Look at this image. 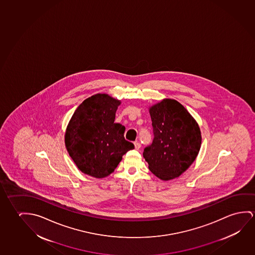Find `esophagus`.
Segmentation results:
<instances>
[{
    "label": "esophagus",
    "mask_w": 255,
    "mask_h": 255,
    "mask_svg": "<svg viewBox=\"0 0 255 255\" xmlns=\"http://www.w3.org/2000/svg\"><path fill=\"white\" fill-rule=\"evenodd\" d=\"M134 145H135V149L136 150H138V149L140 148V144L137 141L134 142Z\"/></svg>",
    "instance_id": "34e87169"
}]
</instances>
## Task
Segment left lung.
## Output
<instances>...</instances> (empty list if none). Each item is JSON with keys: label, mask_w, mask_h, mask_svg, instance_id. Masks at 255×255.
I'll return each instance as SVG.
<instances>
[{"label": "left lung", "mask_w": 255, "mask_h": 255, "mask_svg": "<svg viewBox=\"0 0 255 255\" xmlns=\"http://www.w3.org/2000/svg\"><path fill=\"white\" fill-rule=\"evenodd\" d=\"M153 140L143 156L161 180L180 176L195 161L201 145L200 127L182 104L164 99L149 109Z\"/></svg>", "instance_id": "8db88e82"}]
</instances>
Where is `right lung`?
<instances>
[{
    "label": "right lung",
    "instance_id": "obj_1",
    "mask_svg": "<svg viewBox=\"0 0 255 255\" xmlns=\"http://www.w3.org/2000/svg\"><path fill=\"white\" fill-rule=\"evenodd\" d=\"M121 102L94 94L75 110L65 132L67 151L80 171L96 178L110 175L123 155L134 148L124 137L126 127L114 123Z\"/></svg>",
    "mask_w": 255,
    "mask_h": 255
}]
</instances>
